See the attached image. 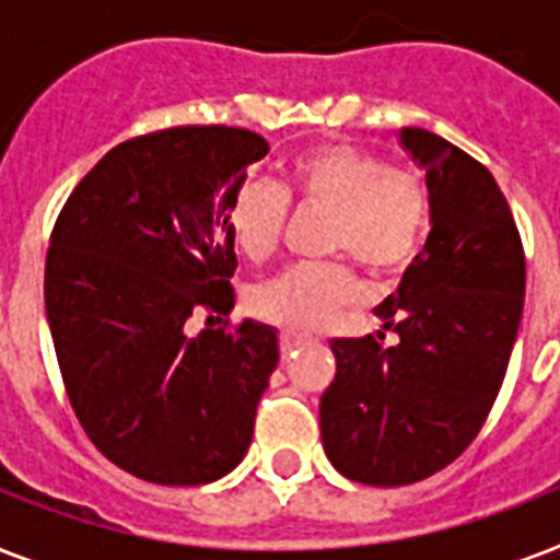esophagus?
<instances>
[{
    "mask_svg": "<svg viewBox=\"0 0 560 560\" xmlns=\"http://www.w3.org/2000/svg\"><path fill=\"white\" fill-rule=\"evenodd\" d=\"M279 346H281V354H293V351L305 349L307 340L296 331H281L279 334Z\"/></svg>",
    "mask_w": 560,
    "mask_h": 560,
    "instance_id": "34e87169",
    "label": "esophagus"
}]
</instances>
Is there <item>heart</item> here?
Returning a JSON list of instances; mask_svg holds the SVG:
<instances>
[{
	"mask_svg": "<svg viewBox=\"0 0 560 560\" xmlns=\"http://www.w3.org/2000/svg\"><path fill=\"white\" fill-rule=\"evenodd\" d=\"M284 191L253 183L232 197L229 241L249 261L276 253L288 220V197L331 214L328 253L358 261L377 281H395L416 264L430 223V191L409 168L351 144H316L296 153L284 171ZM358 281L346 264H299L264 281L253 314L288 331H319L358 302Z\"/></svg>",
	"mask_w": 560,
	"mask_h": 560,
	"instance_id": "heart-1",
	"label": "heart"
}]
</instances>
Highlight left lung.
Instances as JSON below:
<instances>
[{
	"label": "left lung",
	"mask_w": 560,
	"mask_h": 560,
	"mask_svg": "<svg viewBox=\"0 0 560 560\" xmlns=\"http://www.w3.org/2000/svg\"><path fill=\"white\" fill-rule=\"evenodd\" d=\"M427 171L430 235L398 293L374 307L377 337L331 340L337 374L319 400L328 459L363 486H409L447 468L503 386L526 293L521 232L497 179L442 136L404 127Z\"/></svg>",
	"instance_id": "1"
}]
</instances>
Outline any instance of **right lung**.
<instances>
[{"instance_id": "1", "label": "right lung", "mask_w": 560, "mask_h": 560, "mask_svg": "<svg viewBox=\"0 0 560 560\" xmlns=\"http://www.w3.org/2000/svg\"><path fill=\"white\" fill-rule=\"evenodd\" d=\"M270 144L244 127H168L116 144L74 186L46 255V316L92 444L156 486L226 477L279 363L270 325L188 337L235 307L229 202ZM211 319V316H209Z\"/></svg>"}]
</instances>
